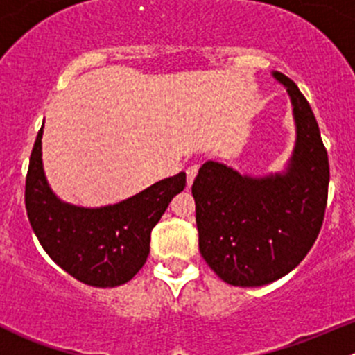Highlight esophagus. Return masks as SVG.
Returning a JSON list of instances; mask_svg holds the SVG:
<instances>
[{"label": "esophagus", "mask_w": 355, "mask_h": 355, "mask_svg": "<svg viewBox=\"0 0 355 355\" xmlns=\"http://www.w3.org/2000/svg\"><path fill=\"white\" fill-rule=\"evenodd\" d=\"M198 170H199L198 164H192V166L187 168V184L189 185H192V182H194L196 175H198Z\"/></svg>", "instance_id": "1"}]
</instances>
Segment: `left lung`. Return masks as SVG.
Instances as JSON below:
<instances>
[{"instance_id":"left-lung-1","label":"left lung","mask_w":355,"mask_h":355,"mask_svg":"<svg viewBox=\"0 0 355 355\" xmlns=\"http://www.w3.org/2000/svg\"><path fill=\"white\" fill-rule=\"evenodd\" d=\"M295 121V146L280 173L252 177L209 159L192 184L199 250L235 287L280 280L306 257L323 225L330 166L309 103L280 71Z\"/></svg>"}]
</instances>
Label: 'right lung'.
Returning a JSON list of instances; mask_svg holds the SVG:
<instances>
[{
	"mask_svg": "<svg viewBox=\"0 0 355 355\" xmlns=\"http://www.w3.org/2000/svg\"><path fill=\"white\" fill-rule=\"evenodd\" d=\"M42 123L25 180V207L42 249L68 275L91 287H118L139 273L149 256L151 230L184 191L185 173L156 182L132 198L101 207L65 202L42 166Z\"/></svg>",
	"mask_w": 355,
	"mask_h": 355,
	"instance_id": "right-lung-1",
	"label": "right lung"
}]
</instances>
